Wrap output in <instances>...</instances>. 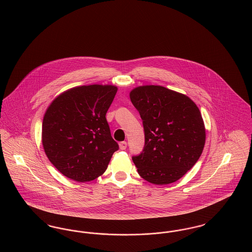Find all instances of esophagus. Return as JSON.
I'll list each match as a JSON object with an SVG mask.
<instances>
[{"label":"esophagus","instance_id":"34e87169","mask_svg":"<svg viewBox=\"0 0 252 252\" xmlns=\"http://www.w3.org/2000/svg\"><path fill=\"white\" fill-rule=\"evenodd\" d=\"M119 146H120V149H121V150H126L127 144H126V142L124 141V142H121V143L119 144Z\"/></svg>","mask_w":252,"mask_h":252}]
</instances>
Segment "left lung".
<instances>
[{
    "label": "left lung",
    "mask_w": 252,
    "mask_h": 252,
    "mask_svg": "<svg viewBox=\"0 0 252 252\" xmlns=\"http://www.w3.org/2000/svg\"><path fill=\"white\" fill-rule=\"evenodd\" d=\"M145 130L143 152L133 156L145 180L167 185L177 181L196 163L205 144V126L196 104L184 94L159 85L131 90Z\"/></svg>",
    "instance_id": "8db88e82"
}]
</instances>
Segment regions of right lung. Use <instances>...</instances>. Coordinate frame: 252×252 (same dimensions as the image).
Returning a JSON list of instances; mask_svg holds the SVG:
<instances>
[{
    "instance_id": "1",
    "label": "right lung",
    "mask_w": 252,
    "mask_h": 252,
    "mask_svg": "<svg viewBox=\"0 0 252 252\" xmlns=\"http://www.w3.org/2000/svg\"><path fill=\"white\" fill-rule=\"evenodd\" d=\"M114 85H83L56 97L42 124L45 154L58 171L78 182L94 180L107 169L119 146L106 112L116 95Z\"/></svg>"
}]
</instances>
